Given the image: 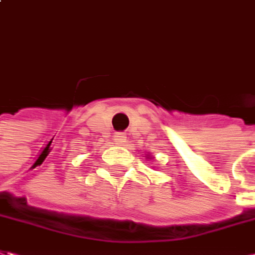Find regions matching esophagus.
Wrapping results in <instances>:
<instances>
[{
    "instance_id": "esophagus-1",
    "label": "esophagus",
    "mask_w": 255,
    "mask_h": 255,
    "mask_svg": "<svg viewBox=\"0 0 255 255\" xmlns=\"http://www.w3.org/2000/svg\"><path fill=\"white\" fill-rule=\"evenodd\" d=\"M114 140H115V144H118V145H124L125 142H126V136H125V133H115Z\"/></svg>"
}]
</instances>
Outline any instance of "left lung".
<instances>
[{"instance_id":"left-lung-1","label":"left lung","mask_w":255,"mask_h":255,"mask_svg":"<svg viewBox=\"0 0 255 255\" xmlns=\"http://www.w3.org/2000/svg\"><path fill=\"white\" fill-rule=\"evenodd\" d=\"M145 159H152V156H151V155H147V156H145Z\"/></svg>"}]
</instances>
